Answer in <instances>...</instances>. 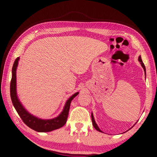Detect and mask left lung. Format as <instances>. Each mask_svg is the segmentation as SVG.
<instances>
[{
	"mask_svg": "<svg viewBox=\"0 0 157 157\" xmlns=\"http://www.w3.org/2000/svg\"><path fill=\"white\" fill-rule=\"evenodd\" d=\"M139 62H140V64H141L142 67L143 68V69H144V71H145V65H144V63H143V61H142V59H141V57H140V56H139ZM91 119H92V123H93V125H94V128H95V129H96V130H98V132H102V131H101V130L99 129V127H98V125L96 124V123H95V120H94V116H93V113L91 114Z\"/></svg>",
	"mask_w": 157,
	"mask_h": 157,
	"instance_id": "obj_1",
	"label": "left lung"
}]
</instances>
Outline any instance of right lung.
<instances>
[{
    "label": "right lung",
    "mask_w": 157,
    "mask_h": 157,
    "mask_svg": "<svg viewBox=\"0 0 157 157\" xmlns=\"http://www.w3.org/2000/svg\"><path fill=\"white\" fill-rule=\"evenodd\" d=\"M18 60H19V58L17 57L15 59L12 67V75L11 82H10V96H11L12 104L14 105L16 111H17L18 114L21 117V120L30 128L39 132H50L63 127L66 124V121H67L71 101L76 95H78L79 93L77 92L76 94H73L72 96L69 98L66 103L62 112L57 118L50 119V120H42V119L38 118L35 116L31 115L23 108L17 95L16 71H17Z\"/></svg>",
    "instance_id": "1"
}]
</instances>
